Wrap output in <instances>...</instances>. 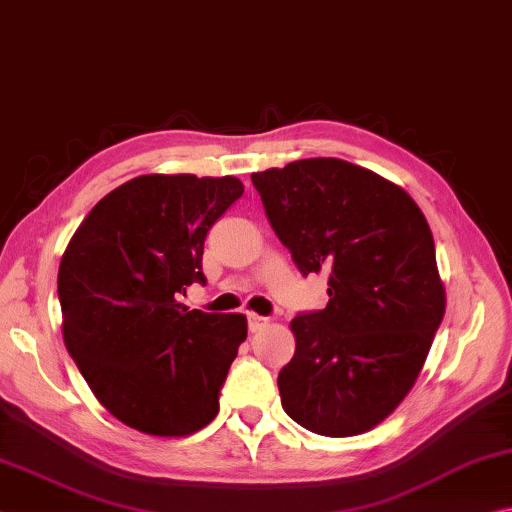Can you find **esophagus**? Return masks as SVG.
<instances>
[{
  "label": "esophagus",
  "mask_w": 512,
  "mask_h": 512,
  "mask_svg": "<svg viewBox=\"0 0 512 512\" xmlns=\"http://www.w3.org/2000/svg\"><path fill=\"white\" fill-rule=\"evenodd\" d=\"M247 319H249V330H251V333H261V330H263L267 324H270V319L256 315V312H249Z\"/></svg>",
  "instance_id": "obj_1"
}]
</instances>
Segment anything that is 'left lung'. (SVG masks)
<instances>
[{"label":"left lung","instance_id":"1","mask_svg":"<svg viewBox=\"0 0 512 512\" xmlns=\"http://www.w3.org/2000/svg\"><path fill=\"white\" fill-rule=\"evenodd\" d=\"M251 182L301 274L328 272L326 308L290 321L285 414L330 438L369 432L407 398L445 315L432 229L405 188L344 159H299Z\"/></svg>","mask_w":512,"mask_h":512}]
</instances>
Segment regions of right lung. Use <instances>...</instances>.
<instances>
[{"label":"right lung","instance_id":"add662e5","mask_svg":"<svg viewBox=\"0 0 512 512\" xmlns=\"http://www.w3.org/2000/svg\"><path fill=\"white\" fill-rule=\"evenodd\" d=\"M238 177L139 175L107 193L62 254V339L96 400L137 432L182 438L218 416L245 315L177 301L204 283V238Z\"/></svg>","mask_w":512,"mask_h":512}]
</instances>
